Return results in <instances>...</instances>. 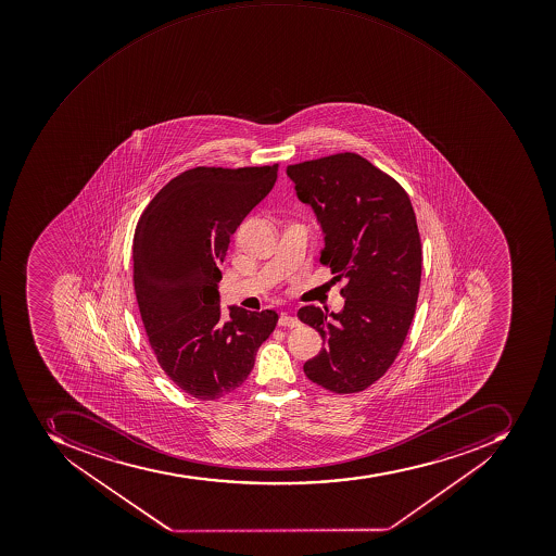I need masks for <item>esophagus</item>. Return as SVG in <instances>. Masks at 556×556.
<instances>
[{"instance_id":"1","label":"esophagus","mask_w":556,"mask_h":556,"mask_svg":"<svg viewBox=\"0 0 556 556\" xmlns=\"http://www.w3.org/2000/svg\"><path fill=\"white\" fill-rule=\"evenodd\" d=\"M279 326H282V328H298L300 320L293 317V315L280 314Z\"/></svg>"}]
</instances>
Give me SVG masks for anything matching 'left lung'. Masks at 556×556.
<instances>
[{
  "label": "left lung",
  "mask_w": 556,
  "mask_h": 556,
  "mask_svg": "<svg viewBox=\"0 0 556 556\" xmlns=\"http://www.w3.org/2000/svg\"><path fill=\"white\" fill-rule=\"evenodd\" d=\"M298 198L314 207L324 230L320 263L340 289L344 308L303 306L302 323L323 336L306 378L329 392H364L401 352L421 286V237L404 187L355 152L289 164Z\"/></svg>",
  "instance_id": "left-lung-1"
}]
</instances>
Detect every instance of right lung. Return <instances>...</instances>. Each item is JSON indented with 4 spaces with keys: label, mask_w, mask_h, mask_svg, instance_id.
Instances as JSON below:
<instances>
[{
    "label": "right lung",
    "mask_w": 556,
    "mask_h": 556,
    "mask_svg": "<svg viewBox=\"0 0 556 556\" xmlns=\"http://www.w3.org/2000/svg\"><path fill=\"white\" fill-rule=\"evenodd\" d=\"M279 164L198 166L147 204L134 236V288L149 344L164 372L199 401L244 383L274 311L220 314L218 282L230 236L270 192Z\"/></svg>",
    "instance_id": "right-lung-1"
}]
</instances>
